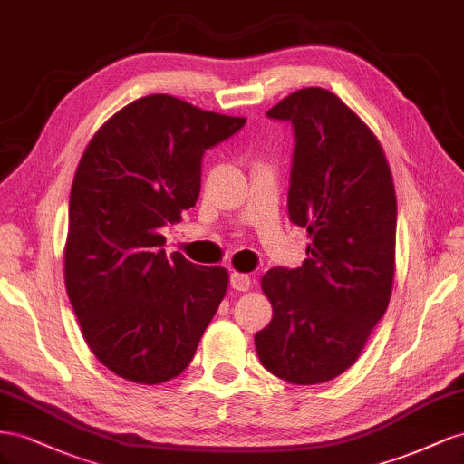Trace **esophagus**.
<instances>
[{"mask_svg": "<svg viewBox=\"0 0 464 464\" xmlns=\"http://www.w3.org/2000/svg\"><path fill=\"white\" fill-rule=\"evenodd\" d=\"M229 284L237 291H246L250 287V277L246 274H241V272H231Z\"/></svg>", "mask_w": 464, "mask_h": 464, "instance_id": "obj_1", "label": "esophagus"}]
</instances>
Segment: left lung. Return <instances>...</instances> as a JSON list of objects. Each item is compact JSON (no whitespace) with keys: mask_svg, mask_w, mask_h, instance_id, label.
Here are the masks:
<instances>
[{"mask_svg":"<svg viewBox=\"0 0 464 464\" xmlns=\"http://www.w3.org/2000/svg\"><path fill=\"white\" fill-rule=\"evenodd\" d=\"M294 128L287 211L311 243L299 268H272L274 316L255 336L260 363L316 385L355 363L394 277L396 196L381 143L334 92L307 87L266 112Z\"/></svg>","mask_w":464,"mask_h":464,"instance_id":"8db88e82","label":"left lung"}]
</instances>
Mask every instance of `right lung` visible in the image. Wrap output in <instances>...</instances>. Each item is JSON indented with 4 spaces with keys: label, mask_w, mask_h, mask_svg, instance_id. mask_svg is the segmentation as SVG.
I'll return each instance as SVG.
<instances>
[{
    "label": "right lung",
    "mask_w": 464,
    "mask_h": 464,
    "mask_svg": "<svg viewBox=\"0 0 464 464\" xmlns=\"http://www.w3.org/2000/svg\"><path fill=\"white\" fill-rule=\"evenodd\" d=\"M245 122L141 97L101 126L77 165L65 289L87 346L118 377L157 385L180 375L225 297L227 270L167 256L159 229L196 204L206 150Z\"/></svg>",
    "instance_id": "1"
}]
</instances>
